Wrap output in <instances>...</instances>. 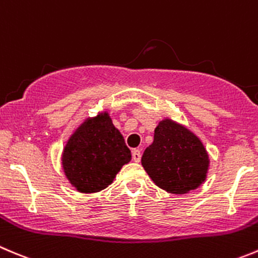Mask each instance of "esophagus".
<instances>
[{
  "instance_id": "1",
  "label": "esophagus",
  "mask_w": 258,
  "mask_h": 258,
  "mask_svg": "<svg viewBox=\"0 0 258 258\" xmlns=\"http://www.w3.org/2000/svg\"><path fill=\"white\" fill-rule=\"evenodd\" d=\"M132 159H134L135 162H140V160H141V151L135 149L134 151H132Z\"/></svg>"
}]
</instances>
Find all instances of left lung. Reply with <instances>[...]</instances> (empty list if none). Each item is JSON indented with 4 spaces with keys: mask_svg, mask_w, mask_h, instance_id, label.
<instances>
[{
    "mask_svg": "<svg viewBox=\"0 0 258 258\" xmlns=\"http://www.w3.org/2000/svg\"><path fill=\"white\" fill-rule=\"evenodd\" d=\"M141 164L152 181L171 194H186L207 179L209 155L194 132L171 118L161 119Z\"/></svg>",
    "mask_w": 258,
    "mask_h": 258,
    "instance_id": "left-lung-1",
    "label": "left lung"
}]
</instances>
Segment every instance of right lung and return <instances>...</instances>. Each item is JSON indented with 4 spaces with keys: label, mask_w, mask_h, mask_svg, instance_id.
<instances>
[{
    "label": "right lung",
    "mask_w": 258,
    "mask_h": 258,
    "mask_svg": "<svg viewBox=\"0 0 258 258\" xmlns=\"http://www.w3.org/2000/svg\"><path fill=\"white\" fill-rule=\"evenodd\" d=\"M130 161L131 151L107 111L84 119L69 137L61 154L67 179L84 194L106 189Z\"/></svg>",
    "instance_id": "obj_1"
}]
</instances>
